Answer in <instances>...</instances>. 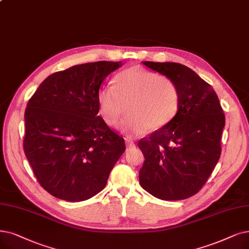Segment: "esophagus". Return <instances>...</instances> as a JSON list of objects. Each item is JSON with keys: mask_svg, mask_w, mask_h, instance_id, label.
Wrapping results in <instances>:
<instances>
[{"mask_svg": "<svg viewBox=\"0 0 249 249\" xmlns=\"http://www.w3.org/2000/svg\"><path fill=\"white\" fill-rule=\"evenodd\" d=\"M125 145H126V148H127V149H128V148L135 147V143H134L133 141H126V142H125Z\"/></svg>", "mask_w": 249, "mask_h": 249, "instance_id": "34e87169", "label": "esophagus"}]
</instances>
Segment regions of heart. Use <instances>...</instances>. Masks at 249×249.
<instances>
[{
	"instance_id": "obj_1",
	"label": "heart",
	"mask_w": 249,
	"mask_h": 249,
	"mask_svg": "<svg viewBox=\"0 0 249 249\" xmlns=\"http://www.w3.org/2000/svg\"><path fill=\"white\" fill-rule=\"evenodd\" d=\"M97 103L109 125L118 122L126 104L130 115L119 126L127 137H137L149 127L159 130L170 124L178 113L180 94L170 77L132 66L115 76L114 86L104 85L99 89Z\"/></svg>"
}]
</instances>
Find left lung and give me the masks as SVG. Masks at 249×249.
<instances>
[{
  "label": "left lung",
  "instance_id": "1",
  "mask_svg": "<svg viewBox=\"0 0 249 249\" xmlns=\"http://www.w3.org/2000/svg\"><path fill=\"white\" fill-rule=\"evenodd\" d=\"M143 64L170 77L180 94L177 115L139 141L145 160L139 173L144 190L161 200H183L200 190L221 155L225 114L211 85L175 62Z\"/></svg>",
  "mask_w": 249,
  "mask_h": 249
}]
</instances>
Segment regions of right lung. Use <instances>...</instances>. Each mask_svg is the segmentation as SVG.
<instances>
[{"label": "right lung", "instance_id": "1", "mask_svg": "<svg viewBox=\"0 0 249 249\" xmlns=\"http://www.w3.org/2000/svg\"><path fill=\"white\" fill-rule=\"evenodd\" d=\"M122 61H99L49 75L27 103L24 153L38 183L59 199H89L106 186L125 150L98 116L97 93Z\"/></svg>", "mask_w": 249, "mask_h": 249}]
</instances>
